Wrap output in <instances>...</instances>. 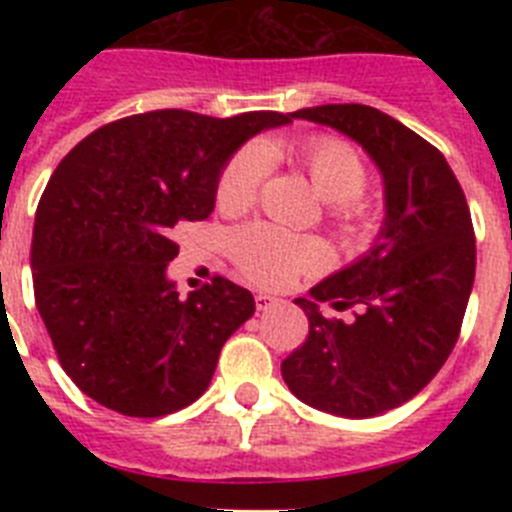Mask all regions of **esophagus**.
I'll return each instance as SVG.
<instances>
[{
    "label": "esophagus",
    "mask_w": 512,
    "mask_h": 512,
    "mask_svg": "<svg viewBox=\"0 0 512 512\" xmlns=\"http://www.w3.org/2000/svg\"><path fill=\"white\" fill-rule=\"evenodd\" d=\"M253 300H256V310H269V307L277 305V297L266 295V292H256Z\"/></svg>",
    "instance_id": "esophagus-1"
}]
</instances>
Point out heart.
Returning <instances> with one entry per match:
<instances>
[{
  "label": "heart",
  "instance_id": "heart-1",
  "mask_svg": "<svg viewBox=\"0 0 512 512\" xmlns=\"http://www.w3.org/2000/svg\"><path fill=\"white\" fill-rule=\"evenodd\" d=\"M295 153L315 189L330 202V215L338 228L348 235L372 233L382 207L361 192L366 184V164L361 153L348 140L330 133L307 135L297 143ZM271 166V151L259 140L238 148L217 176V207L225 212H241L251 207L259 200ZM228 251L235 269L264 287H284L295 282L300 274L318 271L328 261L323 243L315 238L264 223L246 225L230 233Z\"/></svg>",
  "mask_w": 512,
  "mask_h": 512
}]
</instances>
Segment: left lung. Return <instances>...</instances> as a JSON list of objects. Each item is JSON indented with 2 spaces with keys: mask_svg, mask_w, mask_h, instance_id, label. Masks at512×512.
<instances>
[{
  "mask_svg": "<svg viewBox=\"0 0 512 512\" xmlns=\"http://www.w3.org/2000/svg\"><path fill=\"white\" fill-rule=\"evenodd\" d=\"M292 117L341 130L384 179L387 217L364 259L310 289V333L282 361L287 387L312 408L372 418L413 400L454 351L474 284V225L443 153L366 104H320ZM354 309L325 319L317 305Z\"/></svg>",
  "mask_w": 512,
  "mask_h": 512,
  "instance_id": "8db88e82",
  "label": "left lung"
}]
</instances>
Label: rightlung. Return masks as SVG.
<instances>
[{"mask_svg":"<svg viewBox=\"0 0 512 512\" xmlns=\"http://www.w3.org/2000/svg\"><path fill=\"white\" fill-rule=\"evenodd\" d=\"M284 122L292 115L153 110L102 125L58 164L35 212L33 289L84 395L161 418L207 390L220 348L256 302L225 277L182 300L166 279L179 253L171 233L210 215L217 176L243 140Z\"/></svg>","mask_w":512,"mask_h":512,"instance_id":"add662e5","label":"right lung"}]
</instances>
